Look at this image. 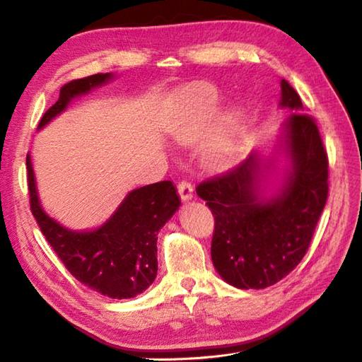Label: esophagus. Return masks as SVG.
I'll return each mask as SVG.
<instances>
[{
	"instance_id": "34e87169",
	"label": "esophagus",
	"mask_w": 362,
	"mask_h": 362,
	"mask_svg": "<svg viewBox=\"0 0 362 362\" xmlns=\"http://www.w3.org/2000/svg\"><path fill=\"white\" fill-rule=\"evenodd\" d=\"M177 191H179V196L183 202H189L194 196V188H192V185L187 180H183L177 185Z\"/></svg>"
}]
</instances>
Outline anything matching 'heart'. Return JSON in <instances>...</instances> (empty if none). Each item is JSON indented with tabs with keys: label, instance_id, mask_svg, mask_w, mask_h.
I'll return each mask as SVG.
<instances>
[{
	"label": "heart",
	"instance_id": "b5f03b06",
	"mask_svg": "<svg viewBox=\"0 0 362 362\" xmlns=\"http://www.w3.org/2000/svg\"><path fill=\"white\" fill-rule=\"evenodd\" d=\"M217 111V95L206 90L202 95L199 106L180 119L171 129V137L180 145H191L204 136L199 143V157L202 163L211 170L230 166L242 151L243 124L240 115L230 111L214 122Z\"/></svg>",
	"mask_w": 362,
	"mask_h": 362
}]
</instances>
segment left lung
<instances>
[{"mask_svg": "<svg viewBox=\"0 0 362 362\" xmlns=\"http://www.w3.org/2000/svg\"><path fill=\"white\" fill-rule=\"evenodd\" d=\"M288 111L272 157L253 151L236 170L200 183L197 196L214 216L211 259L240 290L279 282L305 256L329 192V162L317 126L298 92L281 80Z\"/></svg>", "mask_w": 362, "mask_h": 362, "instance_id": "obj_1", "label": "left lung"}]
</instances>
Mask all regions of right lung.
Here are the masks:
<instances>
[{"instance_id":"1","label":"right lung","mask_w":362,"mask_h":362,"mask_svg":"<svg viewBox=\"0 0 362 362\" xmlns=\"http://www.w3.org/2000/svg\"><path fill=\"white\" fill-rule=\"evenodd\" d=\"M114 77L112 72L95 74L67 83L58 102L40 120L38 129L64 112L72 100L106 85ZM26 166L32 214L75 279L112 299L136 298L149 288L157 276V234L180 206V197L171 180L129 191L102 225L77 231L45 211L30 154L26 157Z\"/></svg>"}]
</instances>
